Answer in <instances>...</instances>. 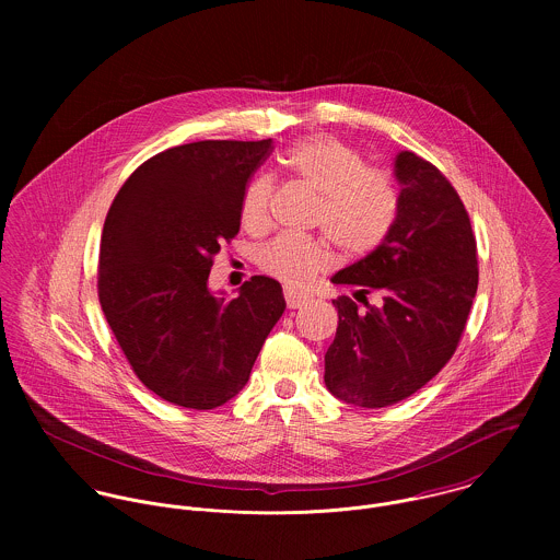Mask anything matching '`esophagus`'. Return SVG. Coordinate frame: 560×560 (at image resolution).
<instances>
[{"label":"esophagus","mask_w":560,"mask_h":560,"mask_svg":"<svg viewBox=\"0 0 560 560\" xmlns=\"http://www.w3.org/2000/svg\"><path fill=\"white\" fill-rule=\"evenodd\" d=\"M284 300H287L289 308H300L306 302V295H302V293H298L293 289H284Z\"/></svg>","instance_id":"obj_1"}]
</instances>
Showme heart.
<instances>
[{
	"label": "heart",
	"instance_id": "1",
	"mask_svg": "<svg viewBox=\"0 0 560 560\" xmlns=\"http://www.w3.org/2000/svg\"><path fill=\"white\" fill-rule=\"evenodd\" d=\"M282 163L298 183L319 198L313 222L345 256H369L390 237L399 220V189L388 174L369 167L353 147L329 136L306 138L287 151ZM271 194L269 176H256L245 187L241 200L245 229L267 226ZM329 262L327 245L317 240L278 237L258 254L262 271L293 287L311 282Z\"/></svg>",
	"mask_w": 560,
	"mask_h": 560
}]
</instances>
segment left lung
Listing matches in <instances>:
<instances>
[{
	"label": "left lung",
	"instance_id": "1",
	"mask_svg": "<svg viewBox=\"0 0 560 560\" xmlns=\"http://www.w3.org/2000/svg\"><path fill=\"white\" fill-rule=\"evenodd\" d=\"M395 174L400 211L390 237L331 278L353 298L331 302L338 327L325 353V386L371 409L407 399L446 366L479 287L477 240L451 180L409 151L397 155ZM369 294L381 302L369 305Z\"/></svg>",
	"mask_w": 560,
	"mask_h": 560
}]
</instances>
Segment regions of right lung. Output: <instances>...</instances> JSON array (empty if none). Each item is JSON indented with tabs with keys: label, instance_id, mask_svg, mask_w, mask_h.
Wrapping results in <instances>:
<instances>
[{
	"label": "right lung",
	"instance_id": "1",
	"mask_svg": "<svg viewBox=\"0 0 560 560\" xmlns=\"http://www.w3.org/2000/svg\"><path fill=\"white\" fill-rule=\"evenodd\" d=\"M271 140H202L144 161L116 194L98 252V302L138 380L172 405L213 409L247 384L284 313L280 282L254 276L235 300L207 287L235 240L249 176Z\"/></svg>",
	"mask_w": 560,
	"mask_h": 560
}]
</instances>
